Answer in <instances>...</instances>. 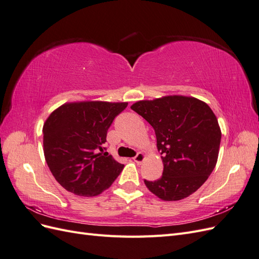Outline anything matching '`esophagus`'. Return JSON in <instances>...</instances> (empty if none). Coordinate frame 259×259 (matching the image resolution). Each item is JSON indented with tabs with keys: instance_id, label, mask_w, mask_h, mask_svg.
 <instances>
[{
	"instance_id": "esophagus-1",
	"label": "esophagus",
	"mask_w": 259,
	"mask_h": 259,
	"mask_svg": "<svg viewBox=\"0 0 259 259\" xmlns=\"http://www.w3.org/2000/svg\"><path fill=\"white\" fill-rule=\"evenodd\" d=\"M145 159H146V155H145L143 152H138V153L134 156V158H133V160H134L137 164L143 163Z\"/></svg>"
}]
</instances>
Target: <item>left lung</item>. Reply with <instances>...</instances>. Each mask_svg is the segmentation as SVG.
Returning a JSON list of instances; mask_svg holds the SVG:
<instances>
[{"instance_id":"obj_1","label":"left lung","mask_w":259,"mask_h":259,"mask_svg":"<svg viewBox=\"0 0 259 259\" xmlns=\"http://www.w3.org/2000/svg\"><path fill=\"white\" fill-rule=\"evenodd\" d=\"M132 110L151 125L162 154V177L145 185L164 201L189 197L215 168L222 132L211 109L194 97L165 96L140 100Z\"/></svg>"}]
</instances>
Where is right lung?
I'll return each instance as SVG.
<instances>
[{"label":"right lung","instance_id":"1","mask_svg":"<svg viewBox=\"0 0 259 259\" xmlns=\"http://www.w3.org/2000/svg\"><path fill=\"white\" fill-rule=\"evenodd\" d=\"M127 103L81 101L53 111L43 126L46 163L66 190L95 197L110 187L124 165L104 152L107 132Z\"/></svg>","mask_w":259,"mask_h":259}]
</instances>
